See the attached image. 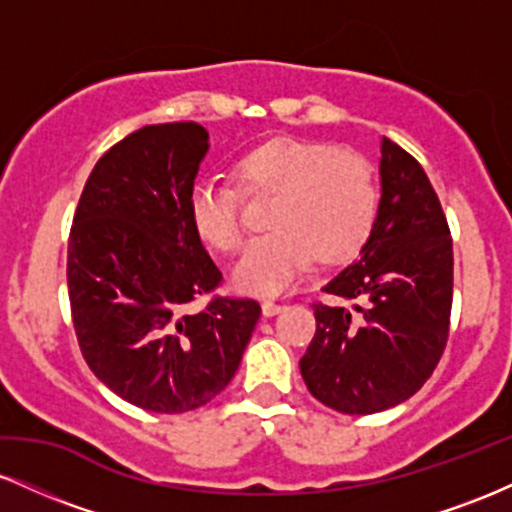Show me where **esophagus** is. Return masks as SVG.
<instances>
[{
	"mask_svg": "<svg viewBox=\"0 0 512 512\" xmlns=\"http://www.w3.org/2000/svg\"><path fill=\"white\" fill-rule=\"evenodd\" d=\"M286 305L284 303H276V301H262V313L267 315V317H272V315H276V313H281V310H284Z\"/></svg>",
	"mask_w": 512,
	"mask_h": 512,
	"instance_id": "1",
	"label": "esophagus"
}]
</instances>
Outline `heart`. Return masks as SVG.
<instances>
[{
    "mask_svg": "<svg viewBox=\"0 0 512 512\" xmlns=\"http://www.w3.org/2000/svg\"><path fill=\"white\" fill-rule=\"evenodd\" d=\"M241 190L202 178L187 197L195 233L209 248L238 252L243 245L240 192L274 197L272 233L250 245L233 272L238 289L276 296L296 284L317 260L342 264L368 245L383 211V187L366 156L327 142L272 139L236 163Z\"/></svg>",
    "mask_w": 512,
    "mask_h": 512,
    "instance_id": "b5f03b06",
    "label": "heart"
}]
</instances>
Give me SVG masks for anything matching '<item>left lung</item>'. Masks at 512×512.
Returning <instances> with one entry per match:
<instances>
[{
	"mask_svg": "<svg viewBox=\"0 0 512 512\" xmlns=\"http://www.w3.org/2000/svg\"><path fill=\"white\" fill-rule=\"evenodd\" d=\"M383 211L356 262L315 301L301 358L310 395L342 414H375L419 392L450 334L452 238L440 199L414 156L383 139Z\"/></svg>",
	"mask_w": 512,
	"mask_h": 512,
	"instance_id": "8db88e82",
	"label": "left lung"
}]
</instances>
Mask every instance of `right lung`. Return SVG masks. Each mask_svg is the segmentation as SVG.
Wrapping results in <instances>:
<instances>
[{
	"label": "right lung",
	"mask_w": 512,
	"mask_h": 512,
	"mask_svg": "<svg viewBox=\"0 0 512 512\" xmlns=\"http://www.w3.org/2000/svg\"><path fill=\"white\" fill-rule=\"evenodd\" d=\"M209 132L166 122L98 158L74 211L67 289L81 356L134 407L182 414L231 383L262 308L221 296L187 214ZM207 297L202 311L186 308Z\"/></svg>",
	"instance_id": "obj_1"
}]
</instances>
